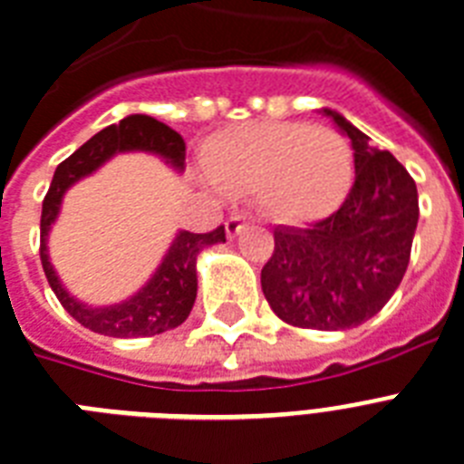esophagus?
<instances>
[{
	"mask_svg": "<svg viewBox=\"0 0 464 464\" xmlns=\"http://www.w3.org/2000/svg\"><path fill=\"white\" fill-rule=\"evenodd\" d=\"M244 229H246V220H244V218H241V216H232L227 220V223H225V232H227L229 239H235V237H239L241 232H244Z\"/></svg>",
	"mask_w": 464,
	"mask_h": 464,
	"instance_id": "obj_1",
	"label": "esophagus"
}]
</instances>
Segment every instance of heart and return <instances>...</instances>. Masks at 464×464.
<instances>
[{
  "mask_svg": "<svg viewBox=\"0 0 464 464\" xmlns=\"http://www.w3.org/2000/svg\"><path fill=\"white\" fill-rule=\"evenodd\" d=\"M206 178L227 197L251 194L279 225L334 216L354 183V152L343 133L307 121H246L213 133L201 148Z\"/></svg>",
  "mask_w": 464,
  "mask_h": 464,
  "instance_id": "1",
  "label": "heart"
}]
</instances>
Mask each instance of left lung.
I'll list each match as a JSON object with an SVG mask.
<instances>
[{
  "label": "left lung",
  "instance_id": "obj_1",
  "mask_svg": "<svg viewBox=\"0 0 464 464\" xmlns=\"http://www.w3.org/2000/svg\"><path fill=\"white\" fill-rule=\"evenodd\" d=\"M352 140L354 185L334 216L312 227H275L260 284L281 322L345 331L378 314L401 284L418 227V188L390 152L335 110H322Z\"/></svg>",
  "mask_w": 464,
  "mask_h": 464
}]
</instances>
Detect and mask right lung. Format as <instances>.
Wrapping results in <instances>:
<instances>
[{
	"label": "right lung",
	"mask_w": 464,
	"mask_h": 464,
	"mask_svg": "<svg viewBox=\"0 0 464 464\" xmlns=\"http://www.w3.org/2000/svg\"><path fill=\"white\" fill-rule=\"evenodd\" d=\"M119 152H152L161 157L166 164H171L178 173L185 169V140L180 138V133L157 121L154 117L129 114L119 124L102 129L55 169L51 188L42 204L39 258H42L44 275L49 279L55 298L61 300L63 307L82 326L93 334L110 335V338H145V335H160L164 331H171L188 319L194 298H197V256L213 244H223L225 227L220 225L206 235H194V232L180 229L148 284L121 303L93 307V304H86L70 295L49 260L46 241H49L51 225L61 213L63 197L67 189L82 178L98 171L105 161H110Z\"/></svg>",
	"instance_id": "obj_1"
}]
</instances>
